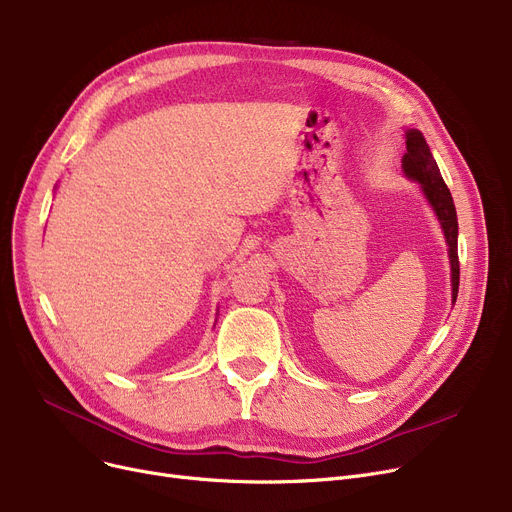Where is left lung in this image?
<instances>
[{
	"label": "left lung",
	"instance_id": "left-lung-1",
	"mask_svg": "<svg viewBox=\"0 0 512 512\" xmlns=\"http://www.w3.org/2000/svg\"><path fill=\"white\" fill-rule=\"evenodd\" d=\"M405 137H407V153L402 155V172L421 184L425 199L434 207L438 220L442 224L446 245H448V257H450V272H452L450 280H452V303H454L456 294H459V278H461L459 242H456L459 240V222H456L454 201L440 174L436 159L423 139V134L411 128L405 132Z\"/></svg>",
	"mask_w": 512,
	"mask_h": 512
}]
</instances>
